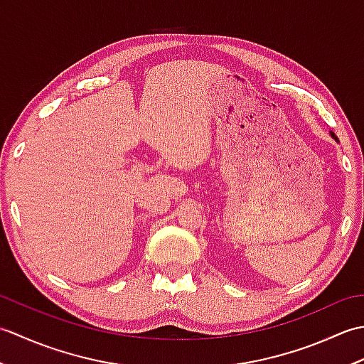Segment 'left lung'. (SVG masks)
Listing matches in <instances>:
<instances>
[{
    "mask_svg": "<svg viewBox=\"0 0 364 364\" xmlns=\"http://www.w3.org/2000/svg\"><path fill=\"white\" fill-rule=\"evenodd\" d=\"M331 137H333V139H335V141H338V137H336V136H335L333 133H331Z\"/></svg>",
    "mask_w": 364,
    "mask_h": 364,
    "instance_id": "obj_1",
    "label": "left lung"
}]
</instances>
